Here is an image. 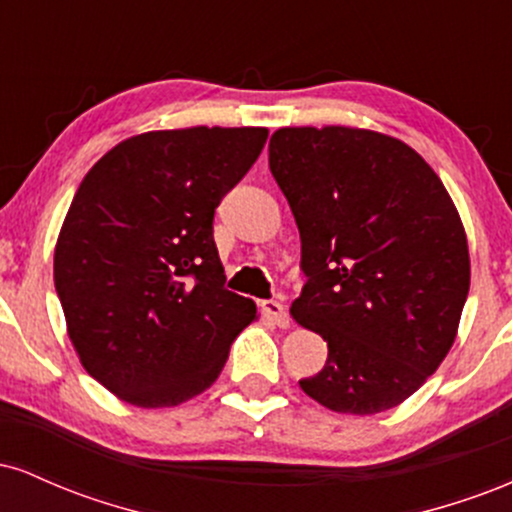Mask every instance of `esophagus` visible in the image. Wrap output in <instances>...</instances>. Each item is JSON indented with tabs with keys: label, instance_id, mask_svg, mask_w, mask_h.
<instances>
[{
	"label": "esophagus",
	"instance_id": "1",
	"mask_svg": "<svg viewBox=\"0 0 512 512\" xmlns=\"http://www.w3.org/2000/svg\"><path fill=\"white\" fill-rule=\"evenodd\" d=\"M262 310L276 327H289V313H286V308L279 301H264Z\"/></svg>",
	"mask_w": 512,
	"mask_h": 512
}]
</instances>
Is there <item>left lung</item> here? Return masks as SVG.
Segmentation results:
<instances>
[{"label":"left lung","mask_w":512,"mask_h":512,"mask_svg":"<svg viewBox=\"0 0 512 512\" xmlns=\"http://www.w3.org/2000/svg\"><path fill=\"white\" fill-rule=\"evenodd\" d=\"M269 168L308 274L291 317L330 349L303 392L339 414L397 407L460 327L472 272L455 202L409 144L373 129L281 127Z\"/></svg>","instance_id":"8db88e82"}]
</instances>
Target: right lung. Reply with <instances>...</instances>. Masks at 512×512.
<instances>
[{"instance_id":"1","label":"right lung","mask_w":512,"mask_h":512,"mask_svg":"<svg viewBox=\"0 0 512 512\" xmlns=\"http://www.w3.org/2000/svg\"><path fill=\"white\" fill-rule=\"evenodd\" d=\"M267 127L137 134L81 180L55 245V289L81 366L122 402L178 407L219 378L257 320L223 289L214 209L257 161Z\"/></svg>"}]
</instances>
